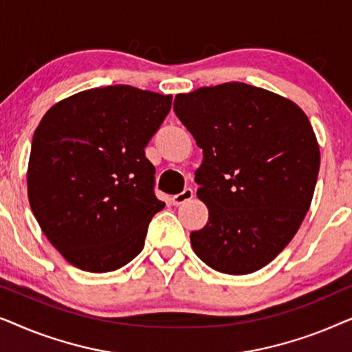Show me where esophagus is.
<instances>
[{"mask_svg":"<svg viewBox=\"0 0 352 352\" xmlns=\"http://www.w3.org/2000/svg\"><path fill=\"white\" fill-rule=\"evenodd\" d=\"M192 197H194V190L190 189V187H186L184 190L181 192V194H176V195H173L171 197V201H173V205H182V204H186L187 200H190Z\"/></svg>","mask_w":352,"mask_h":352,"instance_id":"obj_1","label":"esophagus"}]
</instances>
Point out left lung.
<instances>
[{
    "label": "left lung",
    "instance_id": "obj_1",
    "mask_svg": "<svg viewBox=\"0 0 352 352\" xmlns=\"http://www.w3.org/2000/svg\"><path fill=\"white\" fill-rule=\"evenodd\" d=\"M173 109L204 151L195 182L208 223L190 232L192 248L218 272L258 271L311 206L320 152L309 120L290 99L239 81L177 94Z\"/></svg>",
    "mask_w": 352,
    "mask_h": 352
}]
</instances>
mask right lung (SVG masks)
I'll list each match as a JSON object with an SVG mask.
<instances>
[{"mask_svg": "<svg viewBox=\"0 0 352 352\" xmlns=\"http://www.w3.org/2000/svg\"><path fill=\"white\" fill-rule=\"evenodd\" d=\"M171 99L128 85L93 88L52 105L38 124L28 201L47 240L81 271H115L144 248L165 206L144 148Z\"/></svg>", "mask_w": 352, "mask_h": 352, "instance_id": "right-lung-1", "label": "right lung"}]
</instances>
